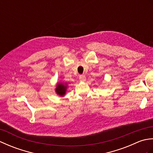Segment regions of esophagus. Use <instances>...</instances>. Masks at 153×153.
<instances>
[{
    "mask_svg": "<svg viewBox=\"0 0 153 153\" xmlns=\"http://www.w3.org/2000/svg\"><path fill=\"white\" fill-rule=\"evenodd\" d=\"M79 80L81 81V82H85V81L86 80L85 76H84V75H81V76H79Z\"/></svg>",
    "mask_w": 153,
    "mask_h": 153,
    "instance_id": "34e87169",
    "label": "esophagus"
}]
</instances>
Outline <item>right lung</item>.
Wrapping results in <instances>:
<instances>
[{"label": "right lung", "instance_id": "obj_1", "mask_svg": "<svg viewBox=\"0 0 153 153\" xmlns=\"http://www.w3.org/2000/svg\"><path fill=\"white\" fill-rule=\"evenodd\" d=\"M68 87V85L67 83L63 82H58L56 85V89H55V92L60 97H64L66 95L67 89Z\"/></svg>", "mask_w": 153, "mask_h": 153}]
</instances>
